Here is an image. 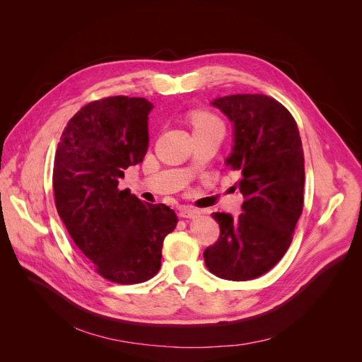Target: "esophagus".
I'll return each instance as SVG.
<instances>
[{
  "label": "esophagus",
  "mask_w": 362,
  "mask_h": 362,
  "mask_svg": "<svg viewBox=\"0 0 362 362\" xmlns=\"http://www.w3.org/2000/svg\"><path fill=\"white\" fill-rule=\"evenodd\" d=\"M198 214H199L198 209L192 206H183L179 211V216H182V218H194V216H197Z\"/></svg>",
  "instance_id": "34e87169"
}]
</instances>
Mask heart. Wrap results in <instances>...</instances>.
Here are the masks:
<instances>
[{
  "mask_svg": "<svg viewBox=\"0 0 362 362\" xmlns=\"http://www.w3.org/2000/svg\"><path fill=\"white\" fill-rule=\"evenodd\" d=\"M187 120L195 135L199 134H226V125L220 116L208 110H192L187 113Z\"/></svg>",
  "mask_w": 362,
  "mask_h": 362,
  "instance_id": "heart-1",
  "label": "heart"
}]
</instances>
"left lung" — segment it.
<instances>
[{"label":"left lung","instance_id":"left-lung-1","mask_svg":"<svg viewBox=\"0 0 362 362\" xmlns=\"http://www.w3.org/2000/svg\"><path fill=\"white\" fill-rule=\"evenodd\" d=\"M234 124L227 164L242 175L243 212H214L220 237L206 247L211 274L230 281L271 271L293 242L304 202V153L296 119L264 94H233L212 102Z\"/></svg>","mask_w":362,"mask_h":362}]
</instances>
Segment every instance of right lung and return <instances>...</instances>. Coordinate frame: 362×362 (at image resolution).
<instances>
[{"label": "right lung", "mask_w": 362, "mask_h": 362, "mask_svg": "<svg viewBox=\"0 0 362 362\" xmlns=\"http://www.w3.org/2000/svg\"><path fill=\"white\" fill-rule=\"evenodd\" d=\"M144 98L112 95L72 116L54 161V197L61 220L100 276L131 285L151 279L161 267L164 237L177 224L173 209L119 190L124 170L148 148Z\"/></svg>", "instance_id": "add662e5"}]
</instances>
